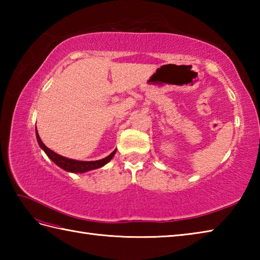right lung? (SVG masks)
<instances>
[{
  "mask_svg": "<svg viewBox=\"0 0 260 260\" xmlns=\"http://www.w3.org/2000/svg\"><path fill=\"white\" fill-rule=\"evenodd\" d=\"M36 135H37V141L39 143V145H40L42 150L45 151L48 157L50 158L54 164H57L59 168H61L62 170L67 171V172H71V173H85V172H88V171L102 168L113 158V156L116 153V150H115L110 153L107 157L98 159V161H77V159L68 158V157L59 155V154L51 151L50 148H48L45 144H43V142L41 141L40 136H39L37 127H36Z\"/></svg>",
  "mask_w": 260,
  "mask_h": 260,
  "instance_id": "1",
  "label": "right lung"
}]
</instances>
